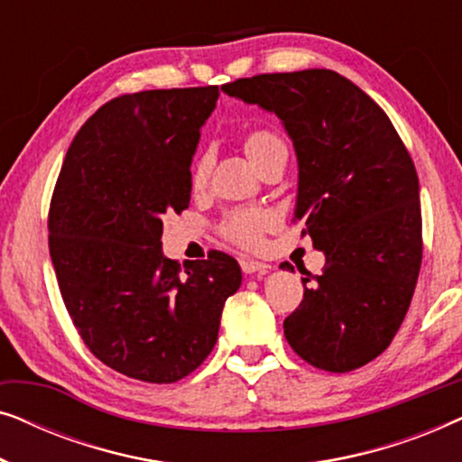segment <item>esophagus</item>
<instances>
[{"instance_id":"34e87169","label":"esophagus","mask_w":462,"mask_h":462,"mask_svg":"<svg viewBox=\"0 0 462 462\" xmlns=\"http://www.w3.org/2000/svg\"><path fill=\"white\" fill-rule=\"evenodd\" d=\"M271 264L267 263H258V261H250V258H245V261H242V271L245 275H264L269 273Z\"/></svg>"}]
</instances>
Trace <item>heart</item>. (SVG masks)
<instances>
[{"mask_svg":"<svg viewBox=\"0 0 462 462\" xmlns=\"http://www.w3.org/2000/svg\"><path fill=\"white\" fill-rule=\"evenodd\" d=\"M244 151L254 166H263L264 162L275 155H288V144L275 130L254 128L244 136ZM210 155L199 153L189 170V182L193 189H201L206 185L208 174H210ZM271 225V217L264 210L256 208H245V210H233L220 220V233L229 242L244 245V248H254L261 242L263 233Z\"/></svg>","mask_w":462,"mask_h":462,"instance_id":"heart-1","label":"heart"}]
</instances>
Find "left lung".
<instances>
[{
	"label": "left lung",
	"mask_w": 462,
	"mask_h": 462,
	"mask_svg": "<svg viewBox=\"0 0 462 462\" xmlns=\"http://www.w3.org/2000/svg\"><path fill=\"white\" fill-rule=\"evenodd\" d=\"M223 92L282 119L299 162L294 218H305L302 236L326 256L319 275L305 271L286 340L328 372L372 362L400 330L422 261L408 149L387 113L330 69L254 75Z\"/></svg>",
	"instance_id": "obj_1"
}]
</instances>
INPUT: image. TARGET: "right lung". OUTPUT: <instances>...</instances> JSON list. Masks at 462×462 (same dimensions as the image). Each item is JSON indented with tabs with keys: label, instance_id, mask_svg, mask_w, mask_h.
Wrapping results in <instances>:
<instances>
[{
	"label": "right lung",
	"instance_id": "right-lung-1",
	"mask_svg": "<svg viewBox=\"0 0 462 462\" xmlns=\"http://www.w3.org/2000/svg\"><path fill=\"white\" fill-rule=\"evenodd\" d=\"M218 94L174 88L109 100L73 138L50 201V256L67 311L88 349L136 381L191 374L242 286L225 252L185 269L162 252V218L189 208V170Z\"/></svg>",
	"mask_w": 462,
	"mask_h": 462
}]
</instances>
